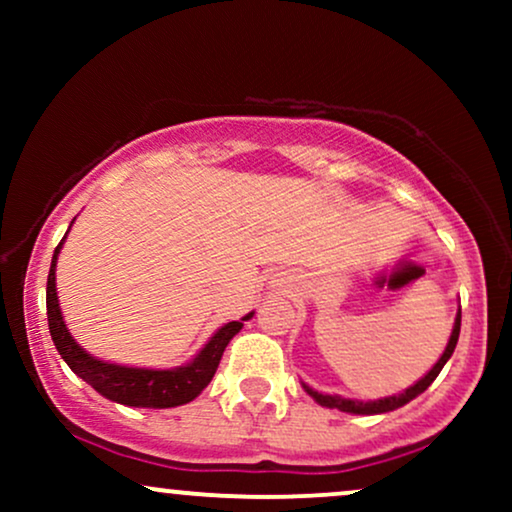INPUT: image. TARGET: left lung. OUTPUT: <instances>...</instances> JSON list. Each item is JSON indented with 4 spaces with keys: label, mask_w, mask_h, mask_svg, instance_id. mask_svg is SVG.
I'll return each mask as SVG.
<instances>
[{
    "label": "left lung",
    "mask_w": 512,
    "mask_h": 512,
    "mask_svg": "<svg viewBox=\"0 0 512 512\" xmlns=\"http://www.w3.org/2000/svg\"><path fill=\"white\" fill-rule=\"evenodd\" d=\"M460 322H462V310H457L455 315V325H452V332H450V339L448 344H445V351L440 354V358L436 363H433V368L428 370L424 378L416 380L414 385L407 387L404 392H399V395H390V397H380V399H368V402H363V399H349V397H342V395H322V392L313 390L310 385H303V390L308 392L310 397L315 399L320 407H327V409H339V411H346V414H387V411H395L399 407H404V404L411 402L414 397H419L421 392L426 390L428 385L433 383V380L438 378V373L443 370L445 363H448V358L452 356V351H455L457 346V339H460Z\"/></svg>",
    "instance_id": "obj_1"
}]
</instances>
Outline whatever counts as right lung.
Returning <instances> with one entry per match:
<instances>
[{"label": "right lung", "instance_id": "obj_1", "mask_svg": "<svg viewBox=\"0 0 512 512\" xmlns=\"http://www.w3.org/2000/svg\"><path fill=\"white\" fill-rule=\"evenodd\" d=\"M74 223V221H72ZM72 228V226H69ZM69 233V231H67ZM64 233L62 243L55 248L52 255L50 274H48V327L50 337L55 342L57 351L64 358L69 368L86 380L96 392H101L105 399L125 407H142V409H170L180 407V404L192 402V399L202 395V390L211 383L219 361L226 351L228 342L243 330V322H248L255 313H248L240 320L226 322L209 337V342L197 351L192 361L182 363L175 368H137V366H120V363L101 361V358L91 356L86 349H81L79 342L69 332L67 322L62 317L60 301H57V257L67 240Z\"/></svg>", "mask_w": 512, "mask_h": 512}]
</instances>
